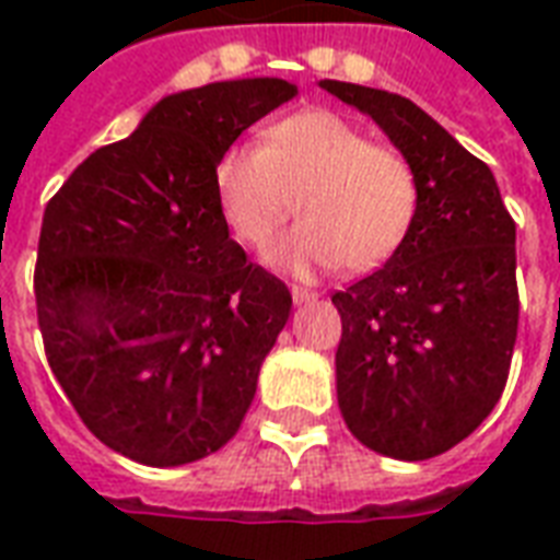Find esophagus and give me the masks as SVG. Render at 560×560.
Listing matches in <instances>:
<instances>
[{
    "mask_svg": "<svg viewBox=\"0 0 560 560\" xmlns=\"http://www.w3.org/2000/svg\"><path fill=\"white\" fill-rule=\"evenodd\" d=\"M314 299H319V293H314V290L293 288V302H296V305H305V302H314Z\"/></svg>",
    "mask_w": 560,
    "mask_h": 560,
    "instance_id": "34e87169",
    "label": "esophagus"
}]
</instances>
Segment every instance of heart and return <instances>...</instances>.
<instances>
[{
  "mask_svg": "<svg viewBox=\"0 0 560 560\" xmlns=\"http://www.w3.org/2000/svg\"><path fill=\"white\" fill-rule=\"evenodd\" d=\"M214 197L232 235L261 249L299 206L302 220L272 246L293 272L381 267L407 244L418 218V177L395 148L328 109H305L235 144L214 165Z\"/></svg>",
  "mask_w": 560,
  "mask_h": 560,
  "instance_id": "1",
  "label": "heart"
}]
</instances>
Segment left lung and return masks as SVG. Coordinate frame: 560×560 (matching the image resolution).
<instances>
[{
    "label": "left lung",
    "mask_w": 560,
    "mask_h": 560,
    "mask_svg": "<svg viewBox=\"0 0 560 560\" xmlns=\"http://www.w3.org/2000/svg\"><path fill=\"white\" fill-rule=\"evenodd\" d=\"M319 86L372 116L418 177L407 244L331 296L340 412L374 453L433 459L486 421L509 381L521 314L514 220L486 162L412 101Z\"/></svg>",
    "instance_id": "left-lung-1"
}]
</instances>
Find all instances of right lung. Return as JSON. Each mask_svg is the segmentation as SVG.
Returning a JSON list of instances; mask_svg holds the SVG:
<instances>
[{
  "mask_svg": "<svg viewBox=\"0 0 560 560\" xmlns=\"http://www.w3.org/2000/svg\"><path fill=\"white\" fill-rule=\"evenodd\" d=\"M296 92L244 78L168 95L48 200L34 270L48 366L127 459H202L253 404L293 299L229 237L214 165Z\"/></svg>",
  "mask_w": 560,
  "mask_h": 560,
  "instance_id": "1",
  "label": "right lung"
}]
</instances>
